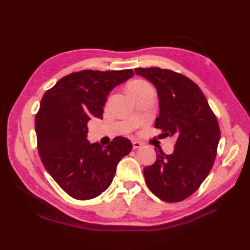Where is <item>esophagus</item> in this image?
<instances>
[{
    "mask_svg": "<svg viewBox=\"0 0 250 250\" xmlns=\"http://www.w3.org/2000/svg\"><path fill=\"white\" fill-rule=\"evenodd\" d=\"M143 146V144L141 142H138V141H132V147L133 149H138V148H141Z\"/></svg>",
    "mask_w": 250,
    "mask_h": 250,
    "instance_id": "34e87169",
    "label": "esophagus"
}]
</instances>
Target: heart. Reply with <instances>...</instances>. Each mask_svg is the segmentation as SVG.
<instances>
[{"mask_svg":"<svg viewBox=\"0 0 250 250\" xmlns=\"http://www.w3.org/2000/svg\"><path fill=\"white\" fill-rule=\"evenodd\" d=\"M150 87H152V85H151L148 81L143 80V79L132 80L131 82L128 83V85H127L128 93H129L131 96L137 95L140 92H142V90L146 89V88H150Z\"/></svg>","mask_w":250,"mask_h":250,"instance_id":"obj_1","label":"heart"}]
</instances>
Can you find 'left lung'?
Returning a JSON list of instances; mask_svg holds the SVG:
<instances>
[{"label":"left lung","instance_id":"8db88e82","mask_svg":"<svg viewBox=\"0 0 250 250\" xmlns=\"http://www.w3.org/2000/svg\"><path fill=\"white\" fill-rule=\"evenodd\" d=\"M135 74L151 81L160 98L155 127L176 137L172 154L156 153L144 169L146 185L167 202L183 201L198 190L213 167L220 128L206 96L185 75L161 67H138Z\"/></svg>","mask_w":250,"mask_h":250}]
</instances>
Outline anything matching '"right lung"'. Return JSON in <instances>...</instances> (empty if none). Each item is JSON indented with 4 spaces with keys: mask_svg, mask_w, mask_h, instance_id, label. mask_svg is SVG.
<instances>
[{
    "mask_svg": "<svg viewBox=\"0 0 250 250\" xmlns=\"http://www.w3.org/2000/svg\"><path fill=\"white\" fill-rule=\"evenodd\" d=\"M132 75V69L75 72L42 97L35 116L37 150L53 179L75 199L102 194L110 186L118 163L132 149L130 141L122 137L105 147L86 140L90 118H102L110 90Z\"/></svg>",
    "mask_w": 250,
    "mask_h": 250,
    "instance_id": "1",
    "label": "right lung"
}]
</instances>
